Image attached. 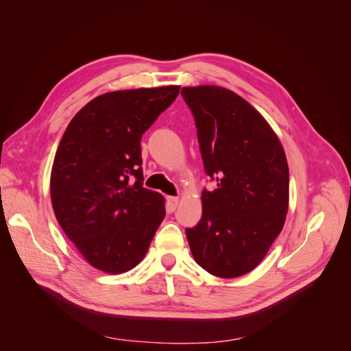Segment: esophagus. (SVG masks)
<instances>
[{"label": "esophagus", "mask_w": 351, "mask_h": 351, "mask_svg": "<svg viewBox=\"0 0 351 351\" xmlns=\"http://www.w3.org/2000/svg\"><path fill=\"white\" fill-rule=\"evenodd\" d=\"M167 204H168V209L174 212L177 209V205H178V197L177 196H168L167 197Z\"/></svg>", "instance_id": "1"}]
</instances>
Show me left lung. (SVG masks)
I'll return each mask as SVG.
<instances>
[{
    "label": "left lung",
    "mask_w": 351,
    "mask_h": 351,
    "mask_svg": "<svg viewBox=\"0 0 351 351\" xmlns=\"http://www.w3.org/2000/svg\"><path fill=\"white\" fill-rule=\"evenodd\" d=\"M206 176L202 218L186 228L199 267L221 278L256 268L282 230L289 165L269 124L249 102L219 86L183 88Z\"/></svg>",
    "instance_id": "obj_1"
}]
</instances>
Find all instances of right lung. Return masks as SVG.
<instances>
[{
  "label": "right lung",
  "instance_id": "1",
  "mask_svg": "<svg viewBox=\"0 0 351 351\" xmlns=\"http://www.w3.org/2000/svg\"><path fill=\"white\" fill-rule=\"evenodd\" d=\"M180 86L104 93L73 117L51 173V200L66 236L92 267L134 268L165 217L164 197L143 187L142 134Z\"/></svg>",
  "mask_w": 351,
  "mask_h": 351
}]
</instances>
